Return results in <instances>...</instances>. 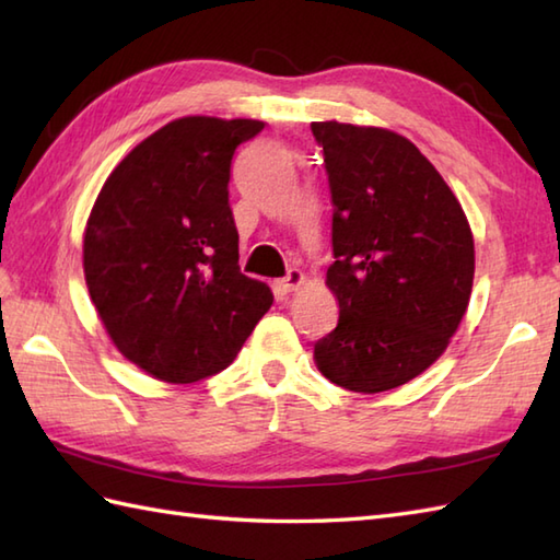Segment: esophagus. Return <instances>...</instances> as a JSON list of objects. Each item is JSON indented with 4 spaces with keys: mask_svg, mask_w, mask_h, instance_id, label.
I'll use <instances>...</instances> for the list:
<instances>
[{
    "mask_svg": "<svg viewBox=\"0 0 560 560\" xmlns=\"http://www.w3.org/2000/svg\"><path fill=\"white\" fill-rule=\"evenodd\" d=\"M305 283V277H303V271L301 269H291L287 277H283L281 281H277V287H279V291H283V293H291V291H299L301 287Z\"/></svg>",
    "mask_w": 560,
    "mask_h": 560,
    "instance_id": "34e87169",
    "label": "esophagus"
}]
</instances>
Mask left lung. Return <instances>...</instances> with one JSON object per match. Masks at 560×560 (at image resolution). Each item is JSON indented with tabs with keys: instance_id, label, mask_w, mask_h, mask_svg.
Listing matches in <instances>:
<instances>
[{
	"instance_id": "1",
	"label": "left lung",
	"mask_w": 560,
	"mask_h": 560,
	"mask_svg": "<svg viewBox=\"0 0 560 560\" xmlns=\"http://www.w3.org/2000/svg\"><path fill=\"white\" fill-rule=\"evenodd\" d=\"M331 192L335 331L315 343L329 383L375 395L428 371L467 313L474 235L459 199L407 137L313 122Z\"/></svg>"
}]
</instances>
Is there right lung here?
I'll list each match as a JSON object with an SVG mask.
<instances>
[{
  "mask_svg": "<svg viewBox=\"0 0 560 560\" xmlns=\"http://www.w3.org/2000/svg\"><path fill=\"white\" fill-rule=\"evenodd\" d=\"M261 120L187 115L115 165L83 231V277L115 349L147 375L229 368L273 295L237 267L231 161Z\"/></svg>",
  "mask_w": 560,
  "mask_h": 560,
  "instance_id": "add662e5",
  "label": "right lung"
}]
</instances>
